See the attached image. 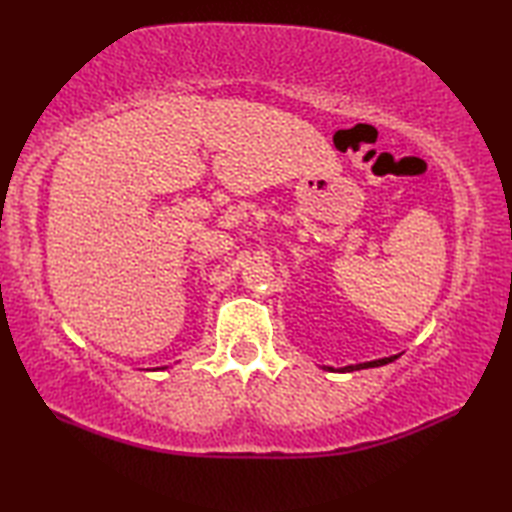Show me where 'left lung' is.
<instances>
[{
  "label": "left lung",
  "mask_w": 512,
  "mask_h": 512,
  "mask_svg": "<svg viewBox=\"0 0 512 512\" xmlns=\"http://www.w3.org/2000/svg\"><path fill=\"white\" fill-rule=\"evenodd\" d=\"M398 356H400V354H394V356H385V358H376V361H367V363L345 365V367H339V369H334V367H325V369H328V372H341V374H345V372H354V369H369V367H380V365L394 363Z\"/></svg>",
  "instance_id": "1"
}]
</instances>
